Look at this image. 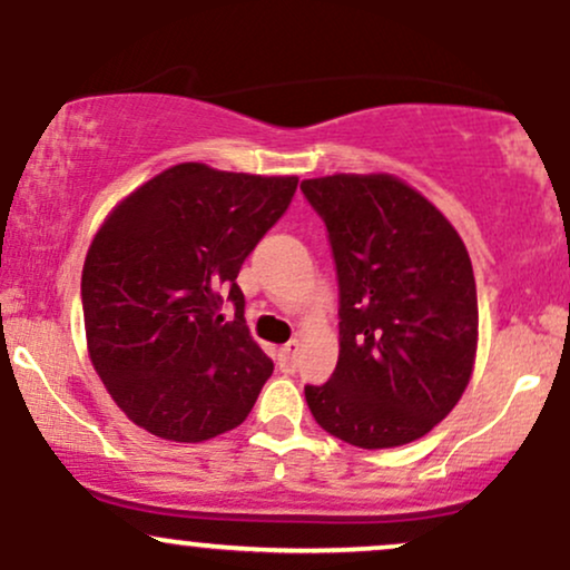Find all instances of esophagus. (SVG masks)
Returning <instances> with one entry per match:
<instances>
[{"mask_svg":"<svg viewBox=\"0 0 570 570\" xmlns=\"http://www.w3.org/2000/svg\"><path fill=\"white\" fill-rule=\"evenodd\" d=\"M297 358H299V340H289V343L278 351V367L284 372H294L297 370Z\"/></svg>","mask_w":570,"mask_h":570,"instance_id":"esophagus-1","label":"esophagus"}]
</instances>
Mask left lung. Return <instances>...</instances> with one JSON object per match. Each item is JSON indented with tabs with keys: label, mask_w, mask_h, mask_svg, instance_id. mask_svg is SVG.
<instances>
[{
	"label": "left lung",
	"mask_w": 570,
	"mask_h": 570,
	"mask_svg": "<svg viewBox=\"0 0 570 570\" xmlns=\"http://www.w3.org/2000/svg\"><path fill=\"white\" fill-rule=\"evenodd\" d=\"M330 233L340 356L305 385L326 434L364 450L421 440L455 407L476 353V284L455 227L385 174L305 179Z\"/></svg>",
	"instance_id": "1"
}]
</instances>
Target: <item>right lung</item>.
<instances>
[{"instance_id": "obj_1", "label": "right lung", "mask_w": 570, "mask_h": 570, "mask_svg": "<svg viewBox=\"0 0 570 570\" xmlns=\"http://www.w3.org/2000/svg\"><path fill=\"white\" fill-rule=\"evenodd\" d=\"M294 189L297 176L181 163L130 193L96 233L82 267L85 335L98 377L136 426L203 442L246 421L273 362L248 335L235 278Z\"/></svg>"}]
</instances>
